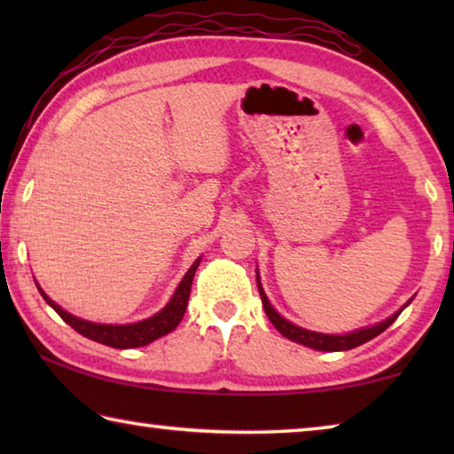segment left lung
<instances>
[{"instance_id":"1","label":"left lung","mask_w":454,"mask_h":454,"mask_svg":"<svg viewBox=\"0 0 454 454\" xmlns=\"http://www.w3.org/2000/svg\"><path fill=\"white\" fill-rule=\"evenodd\" d=\"M256 282H258V292H260V298H262V306L266 310V317L270 318V322L274 325V328L278 330V333L282 336H286L288 340H294L298 344H304V347L309 348H314V350H325V352H336V350H350V348H356L360 347V344H364L368 340H372L374 336H379L380 333H384L393 322L398 318V314L403 312V309L395 312L393 317H388L387 320L379 322V325L374 326H368V328H360V330H355V333H348V334H322V333H312V330H306V328H301L296 325H292V322H288L286 318H282L278 312L274 310V306L270 304V301H268L266 292L262 288V284H260V278L256 276Z\"/></svg>"}]
</instances>
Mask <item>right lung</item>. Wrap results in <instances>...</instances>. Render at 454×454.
<instances>
[{"label":"right lung","mask_w":454,"mask_h":454,"mask_svg":"<svg viewBox=\"0 0 454 454\" xmlns=\"http://www.w3.org/2000/svg\"><path fill=\"white\" fill-rule=\"evenodd\" d=\"M200 260L202 258H196V262L190 266V270L178 284V288H176L174 296L170 298V302H168L162 310L142 322H134V325H96V322L82 320L78 317H74V314L66 312L59 304L53 302L51 298L45 294L40 286H37V282H35V286H37V290H40V294L43 296V301L48 302L51 309L59 314L61 320L67 322V325H70L75 333H80L82 336L90 338V340H96V342L106 344V347H112V348H137V347H145V344L153 342L160 336H166L168 333H172V330L180 325V320L184 318V312H186L190 290H192V280H194V274H196V268L200 266Z\"/></svg>","instance_id":"obj_1"}]
</instances>
